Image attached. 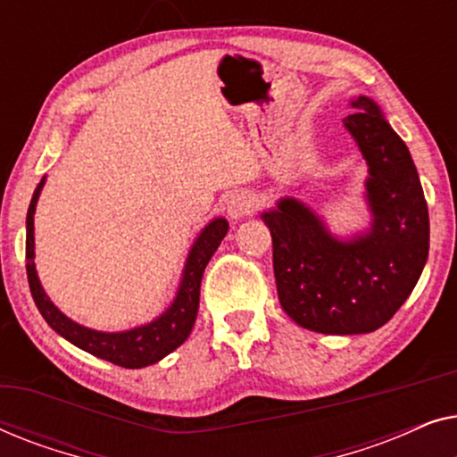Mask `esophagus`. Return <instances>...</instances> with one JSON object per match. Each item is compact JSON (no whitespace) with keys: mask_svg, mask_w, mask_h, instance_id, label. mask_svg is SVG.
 <instances>
[{"mask_svg":"<svg viewBox=\"0 0 457 457\" xmlns=\"http://www.w3.org/2000/svg\"><path fill=\"white\" fill-rule=\"evenodd\" d=\"M253 205H255L253 197H252V195H247V193H243V191H237V193H233V195H230V197H228V202H227L228 214L233 216V218L247 216L249 212L253 210Z\"/></svg>","mask_w":457,"mask_h":457,"instance_id":"34e87169","label":"esophagus"}]
</instances>
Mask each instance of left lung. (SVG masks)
<instances>
[{"label": "left lung", "mask_w": 457, "mask_h": 457, "mask_svg": "<svg viewBox=\"0 0 457 457\" xmlns=\"http://www.w3.org/2000/svg\"><path fill=\"white\" fill-rule=\"evenodd\" d=\"M347 133L368 162L372 228L341 243L295 199L266 212L278 302L299 327L372 333L410 297L428 258V208L405 143L368 97L352 102Z\"/></svg>", "instance_id": "8db88e82"}]
</instances>
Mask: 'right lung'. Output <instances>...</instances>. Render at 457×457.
Instances as JSON below:
<instances>
[{
    "mask_svg": "<svg viewBox=\"0 0 457 457\" xmlns=\"http://www.w3.org/2000/svg\"><path fill=\"white\" fill-rule=\"evenodd\" d=\"M46 179L37 185L30 199L29 214H27V277L29 287L33 293V299L39 308L41 316L46 318V322L52 327L55 333L64 337L85 352L97 358L108 360L112 364L122 366V368H143L149 364H155L162 358H166L168 353L174 352L179 345H183L187 337L191 335L193 324L197 318L199 308V287H202V277L205 266L214 252L220 245L228 230V222L224 218H216L214 222H210L204 228V233L197 237L195 245H193L189 260H187L183 283L177 293V299L162 314L158 320L145 327L124 330V333H97V330L85 328L80 324L72 322L71 318H66L55 305L49 302L46 291L41 289L39 278L35 272V237H33V214L37 199L43 189Z\"/></svg>",
    "mask_w": 457,
    "mask_h": 457,
    "instance_id": "1",
    "label": "right lung"
}]
</instances>
